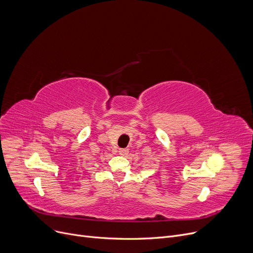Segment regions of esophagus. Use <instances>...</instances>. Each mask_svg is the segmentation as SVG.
Masks as SVG:
<instances>
[{
	"instance_id": "obj_1",
	"label": "esophagus",
	"mask_w": 253,
	"mask_h": 253,
	"mask_svg": "<svg viewBox=\"0 0 253 253\" xmlns=\"http://www.w3.org/2000/svg\"><path fill=\"white\" fill-rule=\"evenodd\" d=\"M119 154L123 155V156H126L128 154V149L126 148H119Z\"/></svg>"
}]
</instances>
